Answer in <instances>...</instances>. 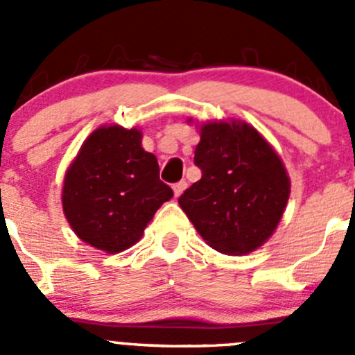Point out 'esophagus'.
<instances>
[{
	"label": "esophagus",
	"mask_w": 355,
	"mask_h": 355,
	"mask_svg": "<svg viewBox=\"0 0 355 355\" xmlns=\"http://www.w3.org/2000/svg\"><path fill=\"white\" fill-rule=\"evenodd\" d=\"M187 181H180V183H175L174 187H172V190H174V197H180L181 193L184 192V190H187Z\"/></svg>",
	"instance_id": "obj_1"
}]
</instances>
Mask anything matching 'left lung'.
Wrapping results in <instances>:
<instances>
[{
    "mask_svg": "<svg viewBox=\"0 0 355 355\" xmlns=\"http://www.w3.org/2000/svg\"><path fill=\"white\" fill-rule=\"evenodd\" d=\"M199 133L193 162L202 178L178 202L211 249L229 256L252 252L283 218L291 187L286 167L245 121L202 122Z\"/></svg>",
    "mask_w": 355,
    "mask_h": 355,
    "instance_id": "8db88e82",
    "label": "left lung"
}]
</instances>
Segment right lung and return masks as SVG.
Here are the masks:
<instances>
[{"label": "right lung", "mask_w": 355, "mask_h": 355, "mask_svg": "<svg viewBox=\"0 0 355 355\" xmlns=\"http://www.w3.org/2000/svg\"><path fill=\"white\" fill-rule=\"evenodd\" d=\"M142 130L105 124L81 144L65 171L62 208L81 241L106 254L130 249L155 213L172 199Z\"/></svg>", "instance_id": "obj_1"}]
</instances>
